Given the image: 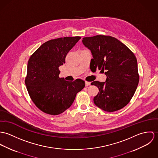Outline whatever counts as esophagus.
Returning a JSON list of instances; mask_svg holds the SVG:
<instances>
[{
  "label": "esophagus",
  "mask_w": 158,
  "mask_h": 158,
  "mask_svg": "<svg viewBox=\"0 0 158 158\" xmlns=\"http://www.w3.org/2000/svg\"><path fill=\"white\" fill-rule=\"evenodd\" d=\"M90 84H91V82H88V81H85V86H86V87L89 86Z\"/></svg>",
  "instance_id": "1"
}]
</instances>
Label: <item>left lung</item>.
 Returning a JSON list of instances; mask_svg holds the SVG:
<instances>
[{
  "mask_svg": "<svg viewBox=\"0 0 158 158\" xmlns=\"http://www.w3.org/2000/svg\"><path fill=\"white\" fill-rule=\"evenodd\" d=\"M82 42L92 53L93 69L101 70L106 76L105 82L91 84L99 90L93 99L94 104L108 112L123 108L131 99L139 81L135 55L123 42L110 35L84 37Z\"/></svg>",
  "mask_w": 158,
  "mask_h": 158,
  "instance_id": "8db88e82",
  "label": "left lung"
}]
</instances>
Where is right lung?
Instances as JSON below:
<instances>
[{"mask_svg":"<svg viewBox=\"0 0 158 158\" xmlns=\"http://www.w3.org/2000/svg\"><path fill=\"white\" fill-rule=\"evenodd\" d=\"M81 37H65L44 43L30 57L25 83L35 106L45 113L58 115L67 110L76 94L85 87V81L73 82L59 77V67Z\"/></svg>","mask_w":158,"mask_h":158,"instance_id":"right-lung-1","label":"right lung"}]
</instances>
